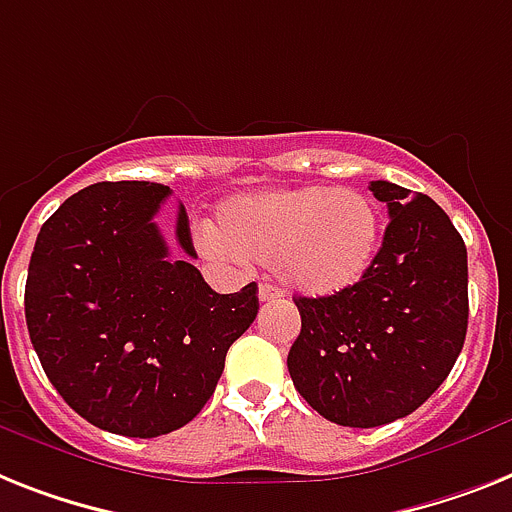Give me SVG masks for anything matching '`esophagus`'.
I'll return each instance as SVG.
<instances>
[{
	"label": "esophagus",
	"mask_w": 512,
	"mask_h": 512,
	"mask_svg": "<svg viewBox=\"0 0 512 512\" xmlns=\"http://www.w3.org/2000/svg\"><path fill=\"white\" fill-rule=\"evenodd\" d=\"M277 298H280V290H277V287L274 285H261L259 287V301L261 303H272V301H277Z\"/></svg>",
	"instance_id": "esophagus-1"
}]
</instances>
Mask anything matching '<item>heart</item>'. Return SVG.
<instances>
[{
    "label": "heart",
    "mask_w": 512,
    "mask_h": 512,
    "mask_svg": "<svg viewBox=\"0 0 512 512\" xmlns=\"http://www.w3.org/2000/svg\"><path fill=\"white\" fill-rule=\"evenodd\" d=\"M382 240V217L366 193L332 185H293L243 193L217 209L198 246L214 261L272 264L306 295H335L363 280Z\"/></svg>",
    "instance_id": "b5f03b06"
}]
</instances>
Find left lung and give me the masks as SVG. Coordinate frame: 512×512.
<instances>
[{"label":"left lung","instance_id":"left-lung-1","mask_svg":"<svg viewBox=\"0 0 512 512\" xmlns=\"http://www.w3.org/2000/svg\"><path fill=\"white\" fill-rule=\"evenodd\" d=\"M390 225L363 280L324 298H295L301 335L287 353L295 390L340 426L390 424L432 398L468 329L466 243L424 193L369 185Z\"/></svg>","mask_w":512,"mask_h":512}]
</instances>
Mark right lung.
I'll use <instances>...</instances> for the list:
<instances>
[{
	"mask_svg": "<svg viewBox=\"0 0 512 512\" xmlns=\"http://www.w3.org/2000/svg\"><path fill=\"white\" fill-rule=\"evenodd\" d=\"M172 190L122 180L78 190L38 232L25 322L70 408L122 437L170 434L214 395L230 345L259 314V287L219 295L190 264L185 206L170 256L154 217Z\"/></svg>",
	"mask_w": 512,
	"mask_h": 512,
	"instance_id": "1",
	"label": "right lung"
}]
</instances>
